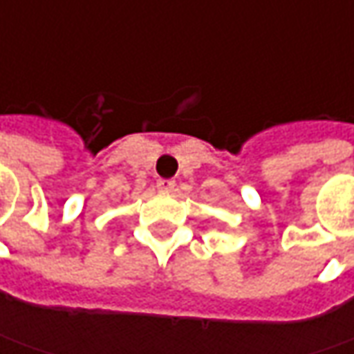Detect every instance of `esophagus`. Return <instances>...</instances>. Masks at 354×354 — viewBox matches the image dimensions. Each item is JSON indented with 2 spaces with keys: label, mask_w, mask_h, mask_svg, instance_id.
Here are the masks:
<instances>
[{
  "label": "esophagus",
  "mask_w": 354,
  "mask_h": 354,
  "mask_svg": "<svg viewBox=\"0 0 354 354\" xmlns=\"http://www.w3.org/2000/svg\"><path fill=\"white\" fill-rule=\"evenodd\" d=\"M157 187H159L161 191H173L175 181H173V179H159V181H157Z\"/></svg>",
  "instance_id": "34e87169"
}]
</instances>
